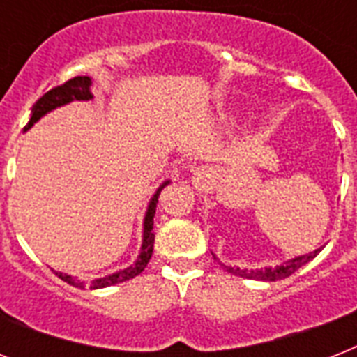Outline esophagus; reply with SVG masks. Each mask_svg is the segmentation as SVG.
<instances>
[{"label": "esophagus", "instance_id": "34e87169", "mask_svg": "<svg viewBox=\"0 0 357 357\" xmlns=\"http://www.w3.org/2000/svg\"><path fill=\"white\" fill-rule=\"evenodd\" d=\"M213 178H215V176H213L211 168H207V167L196 168L195 174H192V185H195L198 190H204L213 183Z\"/></svg>", "mask_w": 357, "mask_h": 357}]
</instances>
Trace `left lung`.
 Segmentation results:
<instances>
[{"label":"left lung","mask_w":357,"mask_h":357,"mask_svg":"<svg viewBox=\"0 0 357 357\" xmlns=\"http://www.w3.org/2000/svg\"><path fill=\"white\" fill-rule=\"evenodd\" d=\"M321 252V248L311 252L307 255H300V257H294V259L285 261L283 265L280 266H268V268H261V271H248V268H238V266H226L222 265L224 271H228L229 274H235V276L248 278V280H261V282H276V280H283V278H289L291 274L298 271L300 266H304L307 261H311L317 254ZM217 259V257H215Z\"/></svg>","instance_id":"left-lung-1"}]
</instances>
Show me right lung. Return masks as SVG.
<instances>
[{
	"label": "right lung",
	"mask_w": 357,
	"mask_h": 357,
	"mask_svg": "<svg viewBox=\"0 0 357 357\" xmlns=\"http://www.w3.org/2000/svg\"><path fill=\"white\" fill-rule=\"evenodd\" d=\"M91 85L92 81L91 77H86V75H77L74 79H68L63 85L55 86L52 91H47L44 96L38 100V102L33 105V111H31V120L27 122V126L24 128V131L33 126L35 122L44 116L46 113L53 111V109L61 107V105H66V103L74 102V100H92V92H91ZM170 181H165V183L157 189V192L153 195V198L150 200V206H148V211H146L144 217V235H142V248H140V254L137 257L133 265L128 266V268H123V271L114 272V274H109L105 278H98V280H91V282H81L77 278H72L68 274H63V272H55L63 282L70 283V285H74V287L79 289H102V287H109V285H116V283L128 282L131 278L139 276L140 272L144 271L146 265H148V261H150L151 254H153V241H155V235H153V217H155V207H157V200H159V195H161V190L167 187Z\"/></svg>",
	"instance_id": "obj_1"
}]
</instances>
